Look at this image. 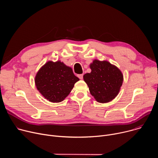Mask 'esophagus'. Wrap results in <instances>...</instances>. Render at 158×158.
Masks as SVG:
<instances>
[{
  "mask_svg": "<svg viewBox=\"0 0 158 158\" xmlns=\"http://www.w3.org/2000/svg\"><path fill=\"white\" fill-rule=\"evenodd\" d=\"M77 77H78L80 79H83V74H78V75H77Z\"/></svg>",
  "mask_w": 158,
  "mask_h": 158,
  "instance_id": "esophagus-1",
  "label": "esophagus"
}]
</instances>
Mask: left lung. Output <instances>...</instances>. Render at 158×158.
Instances as JSON below:
<instances>
[{"mask_svg": "<svg viewBox=\"0 0 158 158\" xmlns=\"http://www.w3.org/2000/svg\"><path fill=\"white\" fill-rule=\"evenodd\" d=\"M91 72L84 75L91 94L100 103L113 100L119 94L123 75L116 66L107 60L95 59L90 64Z\"/></svg>", "mask_w": 158, "mask_h": 158, "instance_id": "left-lung-1", "label": "left lung"}]
</instances>
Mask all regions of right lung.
<instances>
[{
  "label": "right lung",
  "instance_id": "1",
  "mask_svg": "<svg viewBox=\"0 0 158 158\" xmlns=\"http://www.w3.org/2000/svg\"><path fill=\"white\" fill-rule=\"evenodd\" d=\"M79 81L71 67L62 62L48 61L38 71L35 77L39 93L52 102H60L71 92L74 84Z\"/></svg>",
  "mask_w": 158,
  "mask_h": 158
}]
</instances>
